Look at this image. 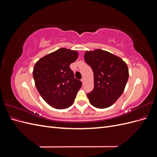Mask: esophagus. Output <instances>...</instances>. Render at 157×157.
Segmentation results:
<instances>
[{
  "label": "esophagus",
  "instance_id": "obj_1",
  "mask_svg": "<svg viewBox=\"0 0 157 157\" xmlns=\"http://www.w3.org/2000/svg\"><path fill=\"white\" fill-rule=\"evenodd\" d=\"M84 80H84V78H82L81 79V81H82V84H84Z\"/></svg>",
  "mask_w": 157,
  "mask_h": 157
}]
</instances>
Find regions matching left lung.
I'll list each match as a JSON object with an SVG mask.
<instances>
[{
	"instance_id": "8db88e82",
	"label": "left lung",
	"mask_w": 157,
	"mask_h": 157,
	"mask_svg": "<svg viewBox=\"0 0 157 157\" xmlns=\"http://www.w3.org/2000/svg\"><path fill=\"white\" fill-rule=\"evenodd\" d=\"M84 59L94 75V88L87 94L90 103L99 109L111 106L127 83L129 73L126 63L119 57L100 49L86 52Z\"/></svg>"
}]
</instances>
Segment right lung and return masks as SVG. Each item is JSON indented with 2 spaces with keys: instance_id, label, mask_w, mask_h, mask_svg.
Instances as JSON below:
<instances>
[{
  "instance_id": "1",
  "label": "right lung",
  "mask_w": 157,
  "mask_h": 157,
  "mask_svg": "<svg viewBox=\"0 0 157 157\" xmlns=\"http://www.w3.org/2000/svg\"><path fill=\"white\" fill-rule=\"evenodd\" d=\"M77 51L59 48L40 58L33 75L38 92L51 107L63 109L72 105L82 86L69 65L78 58Z\"/></svg>"
}]
</instances>
